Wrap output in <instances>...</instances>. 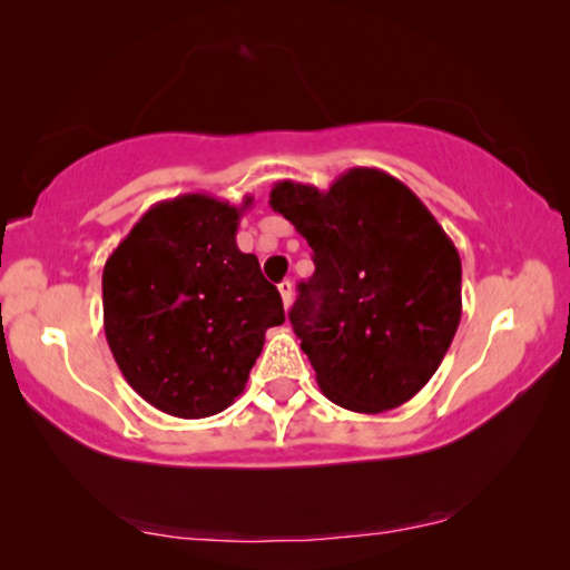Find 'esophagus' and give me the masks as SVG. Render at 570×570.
I'll return each instance as SVG.
<instances>
[{
    "label": "esophagus",
    "instance_id": "1",
    "mask_svg": "<svg viewBox=\"0 0 570 570\" xmlns=\"http://www.w3.org/2000/svg\"><path fill=\"white\" fill-rule=\"evenodd\" d=\"M278 294H282V302H284V306L288 309V306H292V299H294V286H292V282H282V284H278Z\"/></svg>",
    "mask_w": 570,
    "mask_h": 570
}]
</instances>
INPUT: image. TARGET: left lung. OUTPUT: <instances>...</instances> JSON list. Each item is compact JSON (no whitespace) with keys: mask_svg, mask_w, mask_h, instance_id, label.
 Returning a JSON list of instances; mask_svg holds the SVG:
<instances>
[{"mask_svg":"<svg viewBox=\"0 0 570 570\" xmlns=\"http://www.w3.org/2000/svg\"><path fill=\"white\" fill-rule=\"evenodd\" d=\"M268 205L314 250L288 312L320 391L355 413L411 401L462 320V258L401 179L352 167L327 193L284 179Z\"/></svg>","mask_w":570,"mask_h":570,"instance_id":"obj_1","label":"left lung"}]
</instances>
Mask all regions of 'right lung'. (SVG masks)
Listing matches in <instances>:
<instances>
[{"mask_svg": "<svg viewBox=\"0 0 570 570\" xmlns=\"http://www.w3.org/2000/svg\"><path fill=\"white\" fill-rule=\"evenodd\" d=\"M236 207L205 193L141 215L104 266V330L116 365L144 401L177 419L228 409L284 322L278 288L236 243Z\"/></svg>", "mask_w": 570, "mask_h": 570, "instance_id": "1", "label": "right lung"}]
</instances>
